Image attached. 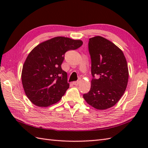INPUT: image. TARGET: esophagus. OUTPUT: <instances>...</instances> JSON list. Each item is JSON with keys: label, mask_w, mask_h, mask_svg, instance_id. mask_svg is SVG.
<instances>
[{"label": "esophagus", "mask_w": 148, "mask_h": 148, "mask_svg": "<svg viewBox=\"0 0 148 148\" xmlns=\"http://www.w3.org/2000/svg\"><path fill=\"white\" fill-rule=\"evenodd\" d=\"M79 81H79V80L76 81H74V82L72 83H73L74 85H77V84L79 83Z\"/></svg>", "instance_id": "obj_1"}]
</instances>
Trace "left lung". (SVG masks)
I'll list each match as a JSON object with an SVG mask.
<instances>
[{
    "label": "left lung",
    "mask_w": 148,
    "mask_h": 148,
    "mask_svg": "<svg viewBox=\"0 0 148 148\" xmlns=\"http://www.w3.org/2000/svg\"><path fill=\"white\" fill-rule=\"evenodd\" d=\"M88 51L93 78L90 90L83 97L95 109L110 108L119 101L126 90L128 79L126 58L114 44L100 36L89 39Z\"/></svg>",
    "instance_id": "8db88e82"
}]
</instances>
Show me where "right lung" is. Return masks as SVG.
Instances as JSON below:
<instances>
[{"instance_id":"right-lung-1","label":"right lung","mask_w":148,"mask_h":148,"mask_svg":"<svg viewBox=\"0 0 148 148\" xmlns=\"http://www.w3.org/2000/svg\"><path fill=\"white\" fill-rule=\"evenodd\" d=\"M80 40L56 37L39 44L25 62L21 73L23 87L34 104L47 107L56 103L69 88L67 72L61 65L69 50L79 48Z\"/></svg>"}]
</instances>
